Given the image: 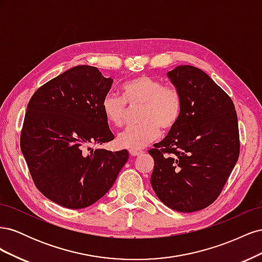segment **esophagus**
<instances>
[{"label":"esophagus","instance_id":"34e87169","mask_svg":"<svg viewBox=\"0 0 262 262\" xmlns=\"http://www.w3.org/2000/svg\"><path fill=\"white\" fill-rule=\"evenodd\" d=\"M129 153H130V155L131 156H138V155H141L142 153V150L141 149H137V148H131V149H129Z\"/></svg>","mask_w":262,"mask_h":262}]
</instances>
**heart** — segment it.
<instances>
[{
  "label": "heart",
  "instance_id": "b5f03b06",
  "mask_svg": "<svg viewBox=\"0 0 262 262\" xmlns=\"http://www.w3.org/2000/svg\"><path fill=\"white\" fill-rule=\"evenodd\" d=\"M122 98L107 93L101 101V112L108 123L121 126L124 123L126 105L139 106V124L129 126L117 137V143L123 148H141L154 141L161 128L172 129L182 112V97L172 85H164L148 75H139L121 86Z\"/></svg>",
  "mask_w": 262,
  "mask_h": 262
}]
</instances>
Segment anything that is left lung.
Masks as SVG:
<instances>
[{
	"instance_id": "left-lung-1",
	"label": "left lung",
	"mask_w": 262,
	"mask_h": 262,
	"mask_svg": "<svg viewBox=\"0 0 262 262\" xmlns=\"http://www.w3.org/2000/svg\"><path fill=\"white\" fill-rule=\"evenodd\" d=\"M167 75L181 94L182 112L148 150L150 185L168 208L194 212L217 199L238 160V121L231 97L202 70L180 66Z\"/></svg>"
}]
</instances>
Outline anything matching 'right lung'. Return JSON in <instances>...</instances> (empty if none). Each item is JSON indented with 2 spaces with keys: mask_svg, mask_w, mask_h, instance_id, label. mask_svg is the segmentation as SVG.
Listing matches in <instances>:
<instances>
[{
  "mask_svg": "<svg viewBox=\"0 0 262 262\" xmlns=\"http://www.w3.org/2000/svg\"><path fill=\"white\" fill-rule=\"evenodd\" d=\"M113 78L77 66L34 93L24 119L20 149L37 189L68 209L90 207L113 187L129 158L92 144L115 139L101 112Z\"/></svg>",
  "mask_w": 262,
  "mask_h": 262,
  "instance_id": "add662e5",
  "label": "right lung"
}]
</instances>
